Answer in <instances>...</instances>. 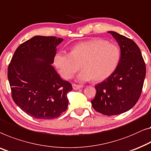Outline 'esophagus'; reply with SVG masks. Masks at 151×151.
Returning a JSON list of instances; mask_svg holds the SVG:
<instances>
[{
  "mask_svg": "<svg viewBox=\"0 0 151 151\" xmlns=\"http://www.w3.org/2000/svg\"><path fill=\"white\" fill-rule=\"evenodd\" d=\"M72 86H73V88L74 90H78V89H80L83 87V86H82V85H78L76 84H72Z\"/></svg>",
  "mask_w": 151,
  "mask_h": 151,
  "instance_id": "1",
  "label": "esophagus"
}]
</instances>
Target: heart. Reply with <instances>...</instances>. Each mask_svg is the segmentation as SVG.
<instances>
[{
	"mask_svg": "<svg viewBox=\"0 0 151 151\" xmlns=\"http://www.w3.org/2000/svg\"><path fill=\"white\" fill-rule=\"evenodd\" d=\"M121 52L114 43L103 39H94L78 43L71 49V54L60 50L54 56V65L65 79H70L80 69L79 82L92 79L96 82L106 80L112 75L119 64Z\"/></svg>",
	"mask_w": 151,
	"mask_h": 151,
	"instance_id": "obj_1",
	"label": "heart"
}]
</instances>
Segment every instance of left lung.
Returning <instances> with one entry per match:
<instances>
[{"label":"left lung","instance_id":"8db88e82","mask_svg":"<svg viewBox=\"0 0 151 151\" xmlns=\"http://www.w3.org/2000/svg\"><path fill=\"white\" fill-rule=\"evenodd\" d=\"M121 49V59L112 75L97 84L91 101L97 112L112 116L134 107L140 97L146 76V65L140 50L132 39L114 31H108Z\"/></svg>","mask_w":151,"mask_h":151}]
</instances>
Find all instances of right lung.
Segmentation results:
<instances>
[{"label": "right lung", "mask_w": 151, "mask_h": 151, "mask_svg": "<svg viewBox=\"0 0 151 151\" xmlns=\"http://www.w3.org/2000/svg\"><path fill=\"white\" fill-rule=\"evenodd\" d=\"M56 37L34 36L19 45L8 67V80L16 104L37 119L57 118L67 110L71 84L54 69Z\"/></svg>", "instance_id": "right-lung-1"}]
</instances>
